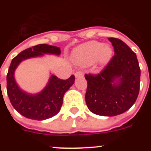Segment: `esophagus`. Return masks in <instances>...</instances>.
Here are the masks:
<instances>
[{"instance_id":"obj_1","label":"esophagus","mask_w":151,"mask_h":151,"mask_svg":"<svg viewBox=\"0 0 151 151\" xmlns=\"http://www.w3.org/2000/svg\"><path fill=\"white\" fill-rule=\"evenodd\" d=\"M76 78H78V77H83V71H77V72L74 74Z\"/></svg>"}]
</instances>
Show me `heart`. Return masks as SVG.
I'll use <instances>...</instances> for the list:
<instances>
[{
    "label": "heart",
    "instance_id": "b5f03b06",
    "mask_svg": "<svg viewBox=\"0 0 151 151\" xmlns=\"http://www.w3.org/2000/svg\"><path fill=\"white\" fill-rule=\"evenodd\" d=\"M112 50L109 46L104 44L92 41L80 46L74 52V56L79 63L84 66L91 64L97 59L106 60L110 56Z\"/></svg>",
    "mask_w": 151,
    "mask_h": 151
}]
</instances>
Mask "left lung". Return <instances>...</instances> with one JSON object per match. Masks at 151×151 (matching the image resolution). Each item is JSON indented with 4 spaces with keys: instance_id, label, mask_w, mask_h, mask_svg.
I'll list each match as a JSON object with an SVG mask.
<instances>
[{
    "instance_id": "left-lung-1",
    "label": "left lung",
    "mask_w": 151,
    "mask_h": 151,
    "mask_svg": "<svg viewBox=\"0 0 151 151\" xmlns=\"http://www.w3.org/2000/svg\"><path fill=\"white\" fill-rule=\"evenodd\" d=\"M115 55L96 74H85V101L93 113L115 116L130 109L137 99L140 68L137 55L126 43L109 38Z\"/></svg>"
}]
</instances>
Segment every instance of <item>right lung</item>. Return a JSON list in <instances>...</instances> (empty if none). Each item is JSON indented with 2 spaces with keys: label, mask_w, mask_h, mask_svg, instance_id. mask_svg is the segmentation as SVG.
Instances as JSON below:
<instances>
[{
  "label": "right lung",
  "mask_w": 151,
  "mask_h": 151,
  "mask_svg": "<svg viewBox=\"0 0 151 151\" xmlns=\"http://www.w3.org/2000/svg\"><path fill=\"white\" fill-rule=\"evenodd\" d=\"M44 54L59 55L60 49L44 44L23 50L12 59L6 77L7 94L12 106L20 115L36 121L48 119L58 113L63 104L65 93L75 80L74 75L65 80L51 75L45 89L39 93L30 94L22 91L15 81V69L22 60L40 57Z\"/></svg>",
  "instance_id": "obj_1"
}]
</instances>
